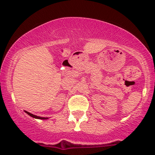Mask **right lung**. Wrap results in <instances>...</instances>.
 <instances>
[{
    "label": "right lung",
    "mask_w": 155,
    "mask_h": 155,
    "mask_svg": "<svg viewBox=\"0 0 155 155\" xmlns=\"http://www.w3.org/2000/svg\"><path fill=\"white\" fill-rule=\"evenodd\" d=\"M25 112H26V113L28 114V115H29L30 116L33 117V118H38V119H48L47 118H42V117H39V116H37V115H33V114L30 113V112H27V111H25Z\"/></svg>",
    "instance_id": "add662e5"
}]
</instances>
